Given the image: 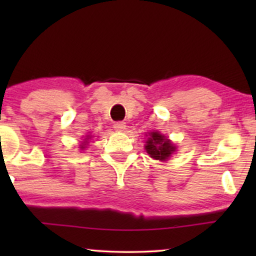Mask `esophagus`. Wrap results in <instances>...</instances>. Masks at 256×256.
<instances>
[{
    "label": "esophagus",
    "instance_id": "34e87169",
    "mask_svg": "<svg viewBox=\"0 0 256 256\" xmlns=\"http://www.w3.org/2000/svg\"><path fill=\"white\" fill-rule=\"evenodd\" d=\"M114 129L116 132H124L126 129V122H116V124H114Z\"/></svg>",
    "mask_w": 256,
    "mask_h": 256
}]
</instances>
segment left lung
Segmentation results:
<instances>
[{
	"instance_id": "1",
	"label": "left lung",
	"mask_w": 256,
	"mask_h": 256,
	"mask_svg": "<svg viewBox=\"0 0 256 256\" xmlns=\"http://www.w3.org/2000/svg\"><path fill=\"white\" fill-rule=\"evenodd\" d=\"M144 148L152 158L158 160L160 162L169 160L177 149L169 138L158 132H149V138L146 141Z\"/></svg>"
}]
</instances>
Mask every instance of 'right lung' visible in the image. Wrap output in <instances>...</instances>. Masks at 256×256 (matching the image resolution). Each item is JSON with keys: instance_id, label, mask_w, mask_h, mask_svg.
I'll list each match as a JSON object with an SVG mask.
<instances>
[{"instance_id": "obj_1", "label": "right lung", "mask_w": 256, "mask_h": 256, "mask_svg": "<svg viewBox=\"0 0 256 256\" xmlns=\"http://www.w3.org/2000/svg\"><path fill=\"white\" fill-rule=\"evenodd\" d=\"M90 135H87V138H85V141L82 142V146H80V149L84 150V149L86 148V144H87V143H88V140H90Z\"/></svg>"}]
</instances>
